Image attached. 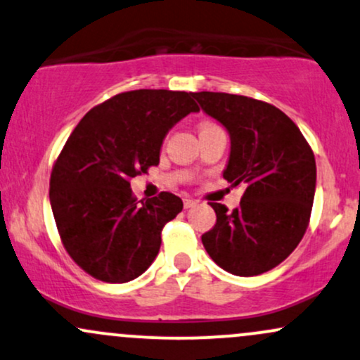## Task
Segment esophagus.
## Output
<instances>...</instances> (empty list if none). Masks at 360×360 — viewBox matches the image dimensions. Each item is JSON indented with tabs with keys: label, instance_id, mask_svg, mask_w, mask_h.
Returning <instances> with one entry per match:
<instances>
[{
	"label": "esophagus",
	"instance_id": "obj_1",
	"mask_svg": "<svg viewBox=\"0 0 360 360\" xmlns=\"http://www.w3.org/2000/svg\"><path fill=\"white\" fill-rule=\"evenodd\" d=\"M194 206H196V201L191 200V198H186V200H184V208L189 210V208H194Z\"/></svg>",
	"mask_w": 360,
	"mask_h": 360
}]
</instances>
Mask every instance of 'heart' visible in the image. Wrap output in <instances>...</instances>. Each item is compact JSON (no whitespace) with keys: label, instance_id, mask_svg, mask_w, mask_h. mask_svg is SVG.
Returning <instances> with one entry per match:
<instances>
[{"label":"heart","instance_id":"heart-1","mask_svg":"<svg viewBox=\"0 0 360 360\" xmlns=\"http://www.w3.org/2000/svg\"><path fill=\"white\" fill-rule=\"evenodd\" d=\"M210 127H213V125H203L201 128H210Z\"/></svg>","mask_w":360,"mask_h":360}]
</instances>
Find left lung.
Instances as JSON below:
<instances>
[{
    "label": "left lung",
    "mask_w": 360,
    "mask_h": 360,
    "mask_svg": "<svg viewBox=\"0 0 360 360\" xmlns=\"http://www.w3.org/2000/svg\"><path fill=\"white\" fill-rule=\"evenodd\" d=\"M193 98L230 135L223 177L233 188H245L232 213L210 203L217 223L201 242L230 274L247 278L271 271L298 247L308 229L316 186L311 147L295 122L269 103L212 91Z\"/></svg>",
    "instance_id": "1"
}]
</instances>
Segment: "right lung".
Returning a JSON list of instances; mask_svg holds the SVG:
<instances>
[{"label":"right lung","mask_w":360,"mask_h":360,"mask_svg":"<svg viewBox=\"0 0 360 360\" xmlns=\"http://www.w3.org/2000/svg\"><path fill=\"white\" fill-rule=\"evenodd\" d=\"M196 111L193 93L127 91L74 128L53 164L49 198L65 250L89 276L128 283L154 262L164 225L183 201L162 191L139 203L130 179L159 164L167 131Z\"/></svg>","instance_id":"add662e5"}]
</instances>
